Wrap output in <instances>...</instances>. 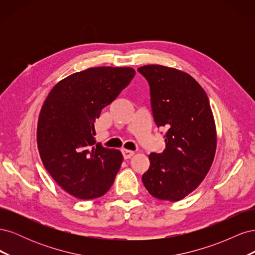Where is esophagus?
<instances>
[{"label": "esophagus", "mask_w": 255, "mask_h": 255, "mask_svg": "<svg viewBox=\"0 0 255 255\" xmlns=\"http://www.w3.org/2000/svg\"><path fill=\"white\" fill-rule=\"evenodd\" d=\"M122 154H123V157H125L126 159H128V158H130L132 157L134 154H135V152L134 151H132V150H127V149H122Z\"/></svg>", "instance_id": "1"}]
</instances>
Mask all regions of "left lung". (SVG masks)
<instances>
[{"label": "left lung", "mask_w": 255, "mask_h": 255, "mask_svg": "<svg viewBox=\"0 0 255 255\" xmlns=\"http://www.w3.org/2000/svg\"><path fill=\"white\" fill-rule=\"evenodd\" d=\"M150 85L156 126L168 128L163 153H151L142 175L154 198L179 201L194 191L210 171L217 133L204 89L186 72L160 65L138 68Z\"/></svg>", "instance_id": "left-lung-1"}]
</instances>
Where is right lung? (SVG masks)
I'll list each match as a JSON object with an SVG mask.
<instances>
[{
    "label": "right lung",
    "mask_w": 255,
    "mask_h": 255,
    "mask_svg": "<svg viewBox=\"0 0 255 255\" xmlns=\"http://www.w3.org/2000/svg\"><path fill=\"white\" fill-rule=\"evenodd\" d=\"M135 75L129 67H96L52 88L41 107L37 145L44 168L68 194L82 200L110 190L123 156L96 143L95 122Z\"/></svg>",
    "instance_id": "right-lung-1"
}]
</instances>
